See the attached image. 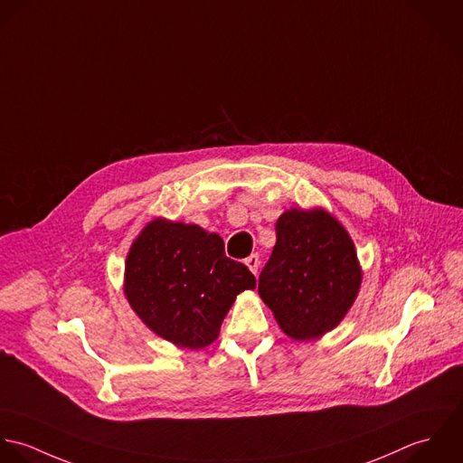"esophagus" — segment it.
Returning <instances> with one entry per match:
<instances>
[{
  "label": "esophagus",
  "instance_id": "34e87169",
  "mask_svg": "<svg viewBox=\"0 0 463 463\" xmlns=\"http://www.w3.org/2000/svg\"><path fill=\"white\" fill-rule=\"evenodd\" d=\"M245 265H247V267H249V270L256 276V274H258V269H260V258H258V254L249 256V258L245 260Z\"/></svg>",
  "mask_w": 463,
  "mask_h": 463
}]
</instances>
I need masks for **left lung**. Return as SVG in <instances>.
<instances>
[{
	"label": "left lung",
	"instance_id": "left-lung-1",
	"mask_svg": "<svg viewBox=\"0 0 463 463\" xmlns=\"http://www.w3.org/2000/svg\"><path fill=\"white\" fill-rule=\"evenodd\" d=\"M260 276V297L293 340L333 331L353 307L364 270L347 229L324 207L286 209Z\"/></svg>",
	"mask_w": 463,
	"mask_h": 463
}]
</instances>
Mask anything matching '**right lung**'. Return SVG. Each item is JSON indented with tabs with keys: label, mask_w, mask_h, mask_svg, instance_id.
<instances>
[{
	"label": "right lung",
	"mask_w": 463,
	"mask_h": 463,
	"mask_svg": "<svg viewBox=\"0 0 463 463\" xmlns=\"http://www.w3.org/2000/svg\"><path fill=\"white\" fill-rule=\"evenodd\" d=\"M256 288L223 240L200 225L154 218L132 241L123 291L141 322L184 349L211 345L236 297Z\"/></svg>",
	"instance_id": "1"
}]
</instances>
